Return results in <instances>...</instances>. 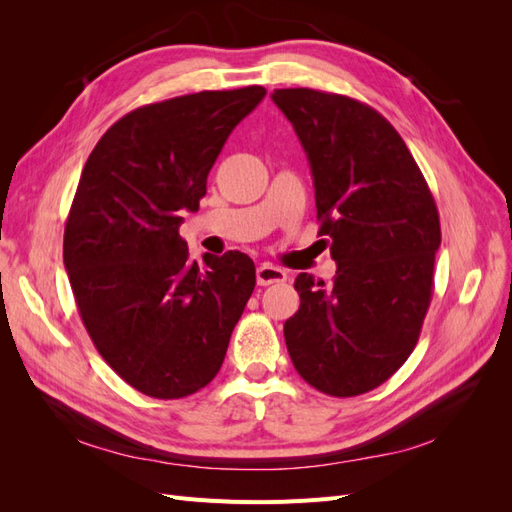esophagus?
<instances>
[{
  "label": "esophagus",
  "instance_id": "1",
  "mask_svg": "<svg viewBox=\"0 0 512 512\" xmlns=\"http://www.w3.org/2000/svg\"><path fill=\"white\" fill-rule=\"evenodd\" d=\"M256 280H258V286H269V284L284 282L286 280V271L280 269V267L269 265V262H265V265L258 267Z\"/></svg>",
  "mask_w": 512,
  "mask_h": 512
}]
</instances>
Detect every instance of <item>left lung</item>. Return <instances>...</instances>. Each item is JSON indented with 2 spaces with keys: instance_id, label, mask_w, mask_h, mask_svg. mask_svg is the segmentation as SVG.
<instances>
[{
  "instance_id": "1",
  "label": "left lung",
  "mask_w": 512,
  "mask_h": 512,
  "mask_svg": "<svg viewBox=\"0 0 512 512\" xmlns=\"http://www.w3.org/2000/svg\"><path fill=\"white\" fill-rule=\"evenodd\" d=\"M312 168L318 235L333 284L299 273L301 305L284 324L299 376L333 397L389 380L412 354L433 292L440 218L404 138L374 108L316 89H275Z\"/></svg>"
}]
</instances>
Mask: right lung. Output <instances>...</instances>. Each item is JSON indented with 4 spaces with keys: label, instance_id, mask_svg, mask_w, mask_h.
<instances>
[{
    "label": "right lung",
    "instance_id": "obj_1",
    "mask_svg": "<svg viewBox=\"0 0 512 512\" xmlns=\"http://www.w3.org/2000/svg\"><path fill=\"white\" fill-rule=\"evenodd\" d=\"M260 85L147 104L106 130L85 162L64 232V265L91 342L136 391L179 399L218 374L256 286L243 252L190 256L183 211Z\"/></svg>",
    "mask_w": 512,
    "mask_h": 512
}]
</instances>
